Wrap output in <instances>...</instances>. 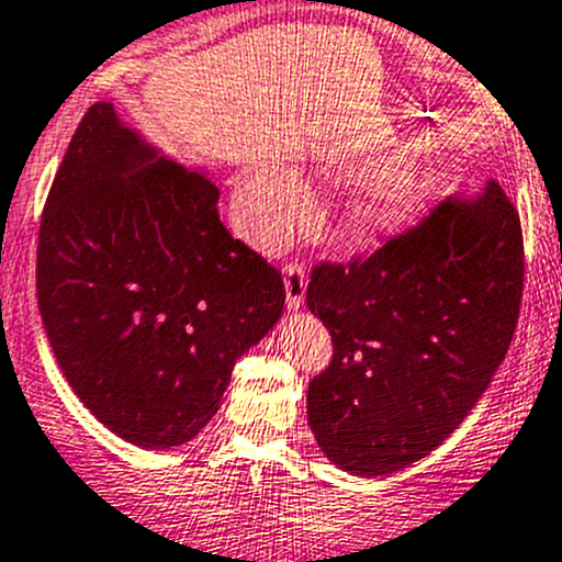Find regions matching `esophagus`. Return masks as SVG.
Instances as JSON below:
<instances>
[{
    "mask_svg": "<svg viewBox=\"0 0 562 562\" xmlns=\"http://www.w3.org/2000/svg\"><path fill=\"white\" fill-rule=\"evenodd\" d=\"M282 277H285V299H288V307L299 310L304 302V291H307V271L299 260H291L285 263L282 269Z\"/></svg>",
    "mask_w": 562,
    "mask_h": 562,
    "instance_id": "esophagus-1",
    "label": "esophagus"
}]
</instances>
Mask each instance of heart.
Returning <instances> with one entry per match:
<instances>
[{
    "label": "heart",
    "instance_id": "b5f03b06",
    "mask_svg": "<svg viewBox=\"0 0 562 562\" xmlns=\"http://www.w3.org/2000/svg\"><path fill=\"white\" fill-rule=\"evenodd\" d=\"M384 172H390V165H373L364 170V176H384ZM247 200L252 233L263 244H280L310 211V189L296 172L282 170V167L255 172ZM417 203V187L403 178H392L362 200L357 209V222L373 236H386V233L401 231L412 220Z\"/></svg>",
    "mask_w": 562,
    "mask_h": 562
}]
</instances>
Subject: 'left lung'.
<instances>
[{"mask_svg": "<svg viewBox=\"0 0 562 562\" xmlns=\"http://www.w3.org/2000/svg\"><path fill=\"white\" fill-rule=\"evenodd\" d=\"M521 288L519 211L497 181L368 258L315 266L307 307L335 353L307 386V423L326 459L370 477L439 448L508 353Z\"/></svg>", "mask_w": 562, "mask_h": 562, "instance_id": "8db88e82", "label": "left lung"}]
</instances>
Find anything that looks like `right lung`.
Instances as JSON below:
<instances>
[{
	"instance_id": "add662e5",
	"label": "right lung",
	"mask_w": 562,
	"mask_h": 562,
	"mask_svg": "<svg viewBox=\"0 0 562 562\" xmlns=\"http://www.w3.org/2000/svg\"><path fill=\"white\" fill-rule=\"evenodd\" d=\"M220 189L92 103L48 189L37 307L79 401L139 448H176L280 321L274 266L231 236Z\"/></svg>"
}]
</instances>
